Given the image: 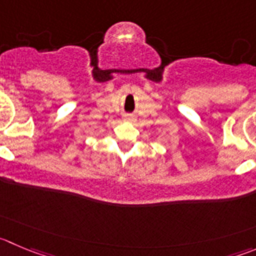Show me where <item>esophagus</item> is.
<instances>
[{
  "mask_svg": "<svg viewBox=\"0 0 256 256\" xmlns=\"http://www.w3.org/2000/svg\"><path fill=\"white\" fill-rule=\"evenodd\" d=\"M123 119H124V120H126V122H132L134 118H133L132 114H124Z\"/></svg>",
  "mask_w": 256,
  "mask_h": 256,
  "instance_id": "esophagus-1",
  "label": "esophagus"
}]
</instances>
